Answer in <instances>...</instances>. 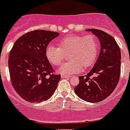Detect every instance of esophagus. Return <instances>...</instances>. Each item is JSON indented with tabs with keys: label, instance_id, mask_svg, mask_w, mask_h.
<instances>
[{
	"label": "esophagus",
	"instance_id": "1",
	"mask_svg": "<svg viewBox=\"0 0 130 130\" xmlns=\"http://www.w3.org/2000/svg\"><path fill=\"white\" fill-rule=\"evenodd\" d=\"M61 77H62V78H70V76H67V75H61Z\"/></svg>",
	"mask_w": 130,
	"mask_h": 130
}]
</instances>
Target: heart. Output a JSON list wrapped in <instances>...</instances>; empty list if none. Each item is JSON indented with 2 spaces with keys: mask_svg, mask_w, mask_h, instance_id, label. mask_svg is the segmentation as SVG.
<instances>
[{
  "mask_svg": "<svg viewBox=\"0 0 130 130\" xmlns=\"http://www.w3.org/2000/svg\"><path fill=\"white\" fill-rule=\"evenodd\" d=\"M59 47L48 45L45 49V56L50 63L55 66L62 64L68 54L69 61L62 65L58 72L70 75L80 72L83 67H91L97 60L99 52V41L95 35H70L58 42Z\"/></svg>",
  "mask_w": 130,
  "mask_h": 130,
  "instance_id": "obj_1",
  "label": "heart"
}]
</instances>
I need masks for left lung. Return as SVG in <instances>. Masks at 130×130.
Instances as JSON below:
<instances>
[{
    "mask_svg": "<svg viewBox=\"0 0 130 130\" xmlns=\"http://www.w3.org/2000/svg\"><path fill=\"white\" fill-rule=\"evenodd\" d=\"M100 39L101 50L93 68L85 76L79 77L74 91L88 102H99L113 92L121 73L120 47L110 35L100 29H87Z\"/></svg>",
    "mask_w": 130,
    "mask_h": 130,
    "instance_id": "1",
    "label": "left lung"
}]
</instances>
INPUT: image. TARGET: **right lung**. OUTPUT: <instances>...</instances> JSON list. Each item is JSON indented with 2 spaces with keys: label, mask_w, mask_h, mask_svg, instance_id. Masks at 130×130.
<instances>
[{
  "label": "right lung",
  "mask_w": 130,
  "mask_h": 130,
  "mask_svg": "<svg viewBox=\"0 0 130 130\" xmlns=\"http://www.w3.org/2000/svg\"><path fill=\"white\" fill-rule=\"evenodd\" d=\"M58 32L35 30L19 37L8 61L13 89L24 100L40 103L50 98L61 80L45 56V49Z\"/></svg>",
  "instance_id": "right-lung-1"
}]
</instances>
